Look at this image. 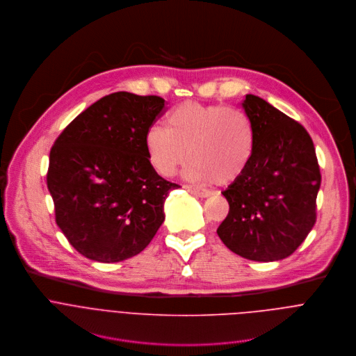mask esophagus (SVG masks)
<instances>
[{
	"instance_id": "1",
	"label": "esophagus",
	"mask_w": 356,
	"mask_h": 356,
	"mask_svg": "<svg viewBox=\"0 0 356 356\" xmlns=\"http://www.w3.org/2000/svg\"><path fill=\"white\" fill-rule=\"evenodd\" d=\"M184 188H185L188 192H191V193H193V195H196V196H199V197H207V196H210V195H211V192H210V191L203 189V188H199V186L185 185Z\"/></svg>"
}]
</instances>
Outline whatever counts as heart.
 <instances>
[{
    "label": "heart",
    "mask_w": 356,
    "mask_h": 356,
    "mask_svg": "<svg viewBox=\"0 0 356 356\" xmlns=\"http://www.w3.org/2000/svg\"><path fill=\"white\" fill-rule=\"evenodd\" d=\"M150 165L171 177L189 157L191 179L227 185L242 177L253 153V128L239 108L185 102L174 107L167 129L150 127L145 134Z\"/></svg>",
    "instance_id": "b5f03b06"
}]
</instances>
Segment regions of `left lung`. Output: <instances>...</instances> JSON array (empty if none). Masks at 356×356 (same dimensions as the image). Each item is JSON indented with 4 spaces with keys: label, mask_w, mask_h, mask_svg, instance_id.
Returning a JSON list of instances; mask_svg holds the SVG:
<instances>
[{
    "label": "left lung",
    "mask_w": 356,
    "mask_h": 356,
    "mask_svg": "<svg viewBox=\"0 0 356 356\" xmlns=\"http://www.w3.org/2000/svg\"><path fill=\"white\" fill-rule=\"evenodd\" d=\"M253 153L239 179L222 192L229 211L217 228L224 245L254 261L292 254L316 222L320 168L307 131L263 99L246 95Z\"/></svg>",
    "instance_id": "left-lung-1"
}]
</instances>
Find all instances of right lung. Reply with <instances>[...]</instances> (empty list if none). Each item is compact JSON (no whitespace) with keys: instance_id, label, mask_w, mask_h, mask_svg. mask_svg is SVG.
Instances as JSON below:
<instances>
[{"instance_id":"obj_1","label":"right lung","mask_w":356,"mask_h":356,"mask_svg":"<svg viewBox=\"0 0 356 356\" xmlns=\"http://www.w3.org/2000/svg\"><path fill=\"white\" fill-rule=\"evenodd\" d=\"M164 99L117 92L81 113L50 152L47 188L56 222L85 257L115 263L140 253L164 221L179 185L150 165L145 134Z\"/></svg>"}]
</instances>
